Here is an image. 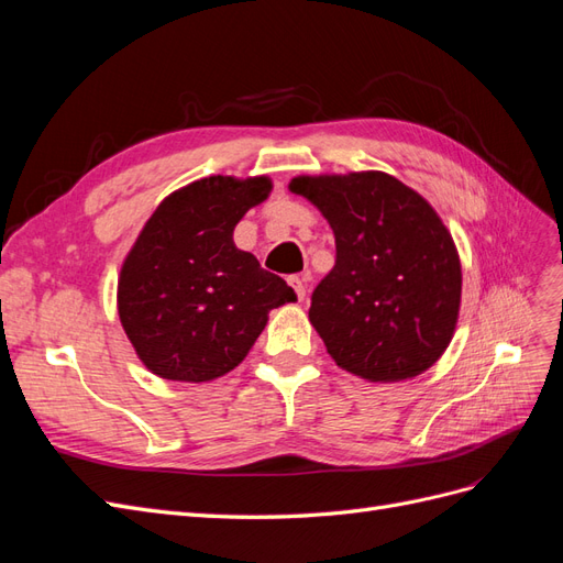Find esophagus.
<instances>
[{
    "label": "esophagus",
    "mask_w": 563,
    "mask_h": 563,
    "mask_svg": "<svg viewBox=\"0 0 563 563\" xmlns=\"http://www.w3.org/2000/svg\"><path fill=\"white\" fill-rule=\"evenodd\" d=\"M288 284L294 286V291H296L298 300H302V298H305V288H308V275H294V277H288Z\"/></svg>",
    "instance_id": "34e87169"
}]
</instances>
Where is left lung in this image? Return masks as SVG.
Masks as SVG:
<instances>
[{
    "instance_id": "obj_1",
    "label": "left lung",
    "mask_w": 563,
    "mask_h": 563,
    "mask_svg": "<svg viewBox=\"0 0 563 563\" xmlns=\"http://www.w3.org/2000/svg\"><path fill=\"white\" fill-rule=\"evenodd\" d=\"M288 190L329 220L335 265L310 321L333 362L368 383L420 376L455 333L463 269L432 203L383 172L296 176Z\"/></svg>"
}]
</instances>
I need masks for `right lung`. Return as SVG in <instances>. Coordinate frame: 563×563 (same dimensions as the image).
Listing matches in <instances>:
<instances>
[{"label":"right lung","instance_id":"add662e5","mask_svg":"<svg viewBox=\"0 0 563 563\" xmlns=\"http://www.w3.org/2000/svg\"><path fill=\"white\" fill-rule=\"evenodd\" d=\"M272 192L267 176H209L168 195L122 263L117 312L147 371L209 383L244 362L269 310L294 288L234 246L244 213Z\"/></svg>","mask_w":563,"mask_h":563}]
</instances>
